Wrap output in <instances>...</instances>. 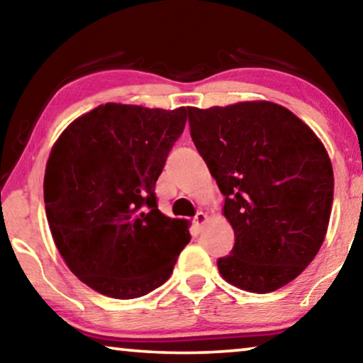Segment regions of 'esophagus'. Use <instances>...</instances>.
Masks as SVG:
<instances>
[{
    "instance_id": "1",
    "label": "esophagus",
    "mask_w": 363,
    "mask_h": 363,
    "mask_svg": "<svg viewBox=\"0 0 363 363\" xmlns=\"http://www.w3.org/2000/svg\"><path fill=\"white\" fill-rule=\"evenodd\" d=\"M206 221V215L203 211H199L197 215L194 216V224L195 226H202V224Z\"/></svg>"
}]
</instances>
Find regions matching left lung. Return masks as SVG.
Segmentation results:
<instances>
[{
  "label": "left lung",
  "mask_w": 363,
  "mask_h": 363,
  "mask_svg": "<svg viewBox=\"0 0 363 363\" xmlns=\"http://www.w3.org/2000/svg\"><path fill=\"white\" fill-rule=\"evenodd\" d=\"M191 137L224 195L235 242L224 279L267 294L296 279L323 244L335 176L315 132L272 101L187 108Z\"/></svg>",
  "instance_id": "8db88e82"
}]
</instances>
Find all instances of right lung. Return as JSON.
Instances as JSON below:
<instances>
[{
    "instance_id": "right-lung-1",
    "label": "right lung",
    "mask_w": 363,
    "mask_h": 363,
    "mask_svg": "<svg viewBox=\"0 0 363 363\" xmlns=\"http://www.w3.org/2000/svg\"><path fill=\"white\" fill-rule=\"evenodd\" d=\"M187 113L106 103L51 148L43 181L51 235L69 269L103 296L157 289L191 240L189 223L164 216L155 195Z\"/></svg>"
}]
</instances>
